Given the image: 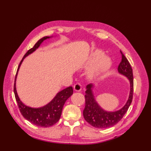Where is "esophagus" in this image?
I'll use <instances>...</instances> for the list:
<instances>
[{
  "instance_id": "obj_1",
  "label": "esophagus",
  "mask_w": 151,
  "mask_h": 151,
  "mask_svg": "<svg viewBox=\"0 0 151 151\" xmlns=\"http://www.w3.org/2000/svg\"><path fill=\"white\" fill-rule=\"evenodd\" d=\"M74 90L76 92H79L82 90V86L80 83H76L74 85Z\"/></svg>"
}]
</instances>
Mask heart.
<instances>
[{"label": "heart", "instance_id": "1", "mask_svg": "<svg viewBox=\"0 0 151 151\" xmlns=\"http://www.w3.org/2000/svg\"><path fill=\"white\" fill-rule=\"evenodd\" d=\"M112 65L111 58L104 56L101 50H95L90 55L86 61V67L91 68L94 66L91 71L92 77H98L108 71Z\"/></svg>", "mask_w": 151, "mask_h": 151}]
</instances>
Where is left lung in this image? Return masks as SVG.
<instances>
[{
    "label": "left lung",
    "instance_id": "left-lung-1",
    "mask_svg": "<svg viewBox=\"0 0 151 151\" xmlns=\"http://www.w3.org/2000/svg\"><path fill=\"white\" fill-rule=\"evenodd\" d=\"M122 55V60L118 66V72L126 76L130 82V93L126 104L116 111H106L99 105L94 98L93 89L94 85L88 84L85 91V107L83 116L85 121L92 126L98 129H105L115 125L122 119L132 103L133 94V75L132 69L127 58Z\"/></svg>",
    "mask_w": 151,
    "mask_h": 151
}]
</instances>
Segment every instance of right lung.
Wrapping results in <instances>:
<instances>
[{
  "instance_id": "right-lung-1",
  "label": "right lung",
  "mask_w": 151,
  "mask_h": 151,
  "mask_svg": "<svg viewBox=\"0 0 151 151\" xmlns=\"http://www.w3.org/2000/svg\"><path fill=\"white\" fill-rule=\"evenodd\" d=\"M51 37H42V39L38 40V42L36 43L34 47L27 51V52L24 55L23 58H22V60L20 61L19 66H18L14 85V93L15 98H16L18 106H19V110L20 112H21V114H22V116L27 121L31 122L32 124L40 127H51L59 121L64 104H65L66 100L73 94V87L72 86H69V87L66 88L61 91L58 92L54 97V99L48 104H46V105L41 107H39V108H32V107L25 105L20 101L17 91L16 81L20 66L21 65L22 61H23L24 58L27 56L32 54L33 52H35L40 47V45H41V43L45 40L50 39Z\"/></svg>"
}]
</instances>
